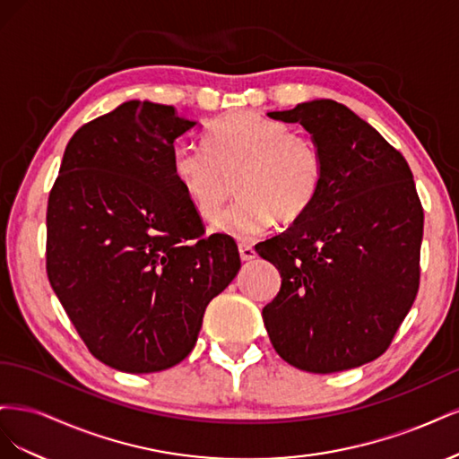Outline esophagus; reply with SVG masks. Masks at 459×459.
Listing matches in <instances>:
<instances>
[{
  "label": "esophagus",
  "mask_w": 459,
  "mask_h": 459,
  "mask_svg": "<svg viewBox=\"0 0 459 459\" xmlns=\"http://www.w3.org/2000/svg\"><path fill=\"white\" fill-rule=\"evenodd\" d=\"M239 255H241V260L256 258V251L253 248V245H248V243H239Z\"/></svg>",
  "instance_id": "esophagus-1"
}]
</instances>
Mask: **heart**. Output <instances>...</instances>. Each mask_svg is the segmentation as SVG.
<instances>
[{
  "mask_svg": "<svg viewBox=\"0 0 459 459\" xmlns=\"http://www.w3.org/2000/svg\"><path fill=\"white\" fill-rule=\"evenodd\" d=\"M178 186L203 218H212L231 195L214 230L248 241L275 220L293 224L308 212L324 184V152L307 132L256 113H233L212 122L204 145L179 142L172 151Z\"/></svg>",
  "mask_w": 459,
  "mask_h": 459,
  "instance_id": "1",
  "label": "heart"
}]
</instances>
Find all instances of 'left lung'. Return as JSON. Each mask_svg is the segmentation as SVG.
Segmentation results:
<instances>
[{"mask_svg": "<svg viewBox=\"0 0 459 459\" xmlns=\"http://www.w3.org/2000/svg\"><path fill=\"white\" fill-rule=\"evenodd\" d=\"M268 117L300 122L325 172L308 212L256 245L281 273L262 310L275 352L310 373L373 362L420 289L423 206L406 159L349 107L300 103Z\"/></svg>", "mask_w": 459, "mask_h": 459, "instance_id": "left-lung-1", "label": "left lung"}]
</instances>
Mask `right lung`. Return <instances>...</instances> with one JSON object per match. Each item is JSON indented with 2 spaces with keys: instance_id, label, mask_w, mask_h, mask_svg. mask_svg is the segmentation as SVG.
<instances>
[{
  "instance_id": "obj_1",
  "label": "right lung",
  "mask_w": 459,
  "mask_h": 459,
  "mask_svg": "<svg viewBox=\"0 0 459 459\" xmlns=\"http://www.w3.org/2000/svg\"><path fill=\"white\" fill-rule=\"evenodd\" d=\"M193 126L170 105L122 103L71 137L49 191V283L88 351L118 371L182 362L241 268L238 243L204 238L174 178V142Z\"/></svg>"
}]
</instances>
